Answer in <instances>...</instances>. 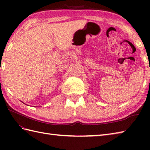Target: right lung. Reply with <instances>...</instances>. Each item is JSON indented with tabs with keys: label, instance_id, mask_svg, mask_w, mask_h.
<instances>
[{
	"label": "right lung",
	"instance_id": "right-lung-1",
	"mask_svg": "<svg viewBox=\"0 0 150 150\" xmlns=\"http://www.w3.org/2000/svg\"><path fill=\"white\" fill-rule=\"evenodd\" d=\"M22 103H23V102H22Z\"/></svg>",
	"mask_w": 150,
	"mask_h": 150
}]
</instances>
